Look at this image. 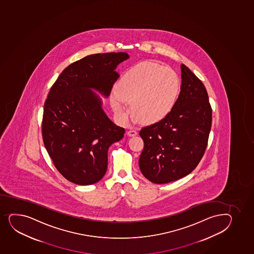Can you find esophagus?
<instances>
[{"label": "esophagus", "mask_w": 254, "mask_h": 254, "mask_svg": "<svg viewBox=\"0 0 254 254\" xmlns=\"http://www.w3.org/2000/svg\"><path fill=\"white\" fill-rule=\"evenodd\" d=\"M127 135H128L129 136H136V135H137V131H136V130H134V129H131V130H129V131H127Z\"/></svg>", "instance_id": "1"}]
</instances>
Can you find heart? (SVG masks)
Instances as JSON below:
<instances>
[{"mask_svg":"<svg viewBox=\"0 0 254 254\" xmlns=\"http://www.w3.org/2000/svg\"><path fill=\"white\" fill-rule=\"evenodd\" d=\"M179 89V77L171 68L154 63L138 64L123 74L112 91V107L121 120L126 122L130 114L127 102H131L137 118L153 123L172 110Z\"/></svg>","mask_w":254,"mask_h":254,"instance_id":"heart-1","label":"heart"}]
</instances>
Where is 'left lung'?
I'll return each mask as SVG.
<instances>
[{"mask_svg":"<svg viewBox=\"0 0 254 254\" xmlns=\"http://www.w3.org/2000/svg\"><path fill=\"white\" fill-rule=\"evenodd\" d=\"M180 68V96L172 110L139 132L144 142L140 170L153 183H169L190 174L207 146L212 121L207 91L188 67Z\"/></svg>","mask_w":254,"mask_h":254,"instance_id":"1","label":"left lung"}]
</instances>
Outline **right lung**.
Returning a JSON list of instances; mask_svg holds the SVG:
<instances>
[{"mask_svg":"<svg viewBox=\"0 0 254 254\" xmlns=\"http://www.w3.org/2000/svg\"><path fill=\"white\" fill-rule=\"evenodd\" d=\"M127 53L88 55L71 64L58 77L44 104L42 134L58 171L72 183L98 182L107 169L110 146L125 129L110 120L101 97L107 98L119 78L116 68Z\"/></svg>","mask_w":254,"mask_h":254,"instance_id":"obj_1","label":"right lung"}]
</instances>
